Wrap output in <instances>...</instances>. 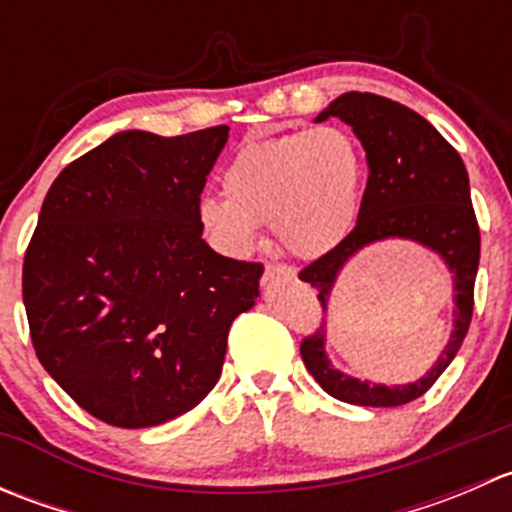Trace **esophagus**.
Wrapping results in <instances>:
<instances>
[{"label":"esophagus","mask_w":512,"mask_h":512,"mask_svg":"<svg viewBox=\"0 0 512 512\" xmlns=\"http://www.w3.org/2000/svg\"><path fill=\"white\" fill-rule=\"evenodd\" d=\"M294 267L282 265V262H267L265 265V282L270 280H294Z\"/></svg>","instance_id":"esophagus-1"}]
</instances>
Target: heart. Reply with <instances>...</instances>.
Wrapping results in <instances>:
<instances>
[{
	"label": "heart",
	"instance_id": "heart-1",
	"mask_svg": "<svg viewBox=\"0 0 512 512\" xmlns=\"http://www.w3.org/2000/svg\"><path fill=\"white\" fill-rule=\"evenodd\" d=\"M364 173V151L347 128L292 131L242 148L223 173L225 195H203L195 213L230 255L250 252L272 223L289 252L317 257L354 230Z\"/></svg>",
	"mask_w": 512,
	"mask_h": 512
}]
</instances>
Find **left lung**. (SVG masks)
I'll return each instance as SVG.
<instances>
[{"mask_svg": "<svg viewBox=\"0 0 512 512\" xmlns=\"http://www.w3.org/2000/svg\"><path fill=\"white\" fill-rule=\"evenodd\" d=\"M342 118L352 126L366 151L369 180L361 198L359 218L347 240L319 260L309 262L299 280L317 289L322 312L337 275L361 247L386 237L421 242L443 257L453 272V334L433 369L423 379L406 386H381L359 381L332 369L324 352L322 319L309 337L302 339L304 366L329 396L356 406H401L426 394L461 349L473 317V287L480 260V230L471 203L466 165L456 148L411 108L376 94L349 91L329 103L317 116Z\"/></svg>", "mask_w": 512, "mask_h": 512, "instance_id": "8db88e82", "label": "left lung"}]
</instances>
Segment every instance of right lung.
<instances>
[{"label": "right lung", "instance_id": "right-lung-1", "mask_svg": "<svg viewBox=\"0 0 512 512\" xmlns=\"http://www.w3.org/2000/svg\"><path fill=\"white\" fill-rule=\"evenodd\" d=\"M227 126L123 131L66 165L24 255L34 352L98 421L146 428L198 406L265 267L203 240L198 200Z\"/></svg>", "mask_w": 512, "mask_h": 512}]
</instances>
